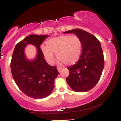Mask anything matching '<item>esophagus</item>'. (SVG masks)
<instances>
[{
  "label": "esophagus",
  "mask_w": 121,
  "mask_h": 121,
  "mask_svg": "<svg viewBox=\"0 0 121 121\" xmlns=\"http://www.w3.org/2000/svg\"><path fill=\"white\" fill-rule=\"evenodd\" d=\"M57 70L59 72H60L61 70H62V68L61 67H57Z\"/></svg>",
  "instance_id": "1"
}]
</instances>
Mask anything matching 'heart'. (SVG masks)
I'll return each instance as SVG.
<instances>
[{
  "label": "heart",
  "instance_id": "1",
  "mask_svg": "<svg viewBox=\"0 0 121 121\" xmlns=\"http://www.w3.org/2000/svg\"><path fill=\"white\" fill-rule=\"evenodd\" d=\"M41 51L49 63L55 60L54 54L61 62L66 65L74 64L78 61L82 51L81 41L76 35H61L50 39L46 46L42 45Z\"/></svg>",
  "mask_w": 121,
  "mask_h": 121
}]
</instances>
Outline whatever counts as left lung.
I'll return each instance as SVG.
<instances>
[{
	"mask_svg": "<svg viewBox=\"0 0 121 121\" xmlns=\"http://www.w3.org/2000/svg\"><path fill=\"white\" fill-rule=\"evenodd\" d=\"M74 34L82 44V53L77 63L68 68L66 82L73 91L86 92L95 86L104 67V58L100 42L94 36L81 29H73L64 34Z\"/></svg>",
	"mask_w": 121,
	"mask_h": 121,
	"instance_id": "left-lung-1",
	"label": "left lung"
}]
</instances>
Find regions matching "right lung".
I'll list each match as a JSON object with an SVG mask.
<instances>
[{
  "label": "right lung",
  "instance_id": "obj_1",
  "mask_svg": "<svg viewBox=\"0 0 121 121\" xmlns=\"http://www.w3.org/2000/svg\"><path fill=\"white\" fill-rule=\"evenodd\" d=\"M48 37L30 35L16 44L12 56L11 69L15 83L23 93L35 99L45 98L51 94L59 73L57 67L47 63L40 48ZM28 44L37 48V55L32 60L28 59L25 53Z\"/></svg>",
  "mask_w": 121,
  "mask_h": 121
}]
</instances>
